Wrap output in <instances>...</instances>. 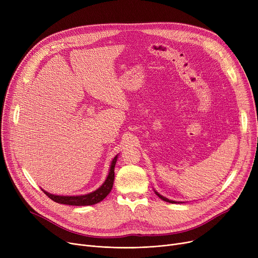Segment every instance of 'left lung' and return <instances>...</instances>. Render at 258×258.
Wrapping results in <instances>:
<instances>
[{"label":"left lung","mask_w":258,"mask_h":258,"mask_svg":"<svg viewBox=\"0 0 258 258\" xmlns=\"http://www.w3.org/2000/svg\"><path fill=\"white\" fill-rule=\"evenodd\" d=\"M155 194L161 199V200H163V201H165V202H167V203H171V204H177V203H178V204H180V203H183V202H175V201H171V200H168L167 198H165V197H163V196H161L159 192H157L156 190H155Z\"/></svg>","instance_id":"8db88e82"}]
</instances>
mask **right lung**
Instances as JSON below:
<instances>
[{
    "label": "right lung",
    "instance_id": "obj_1",
    "mask_svg": "<svg viewBox=\"0 0 258 258\" xmlns=\"http://www.w3.org/2000/svg\"><path fill=\"white\" fill-rule=\"evenodd\" d=\"M118 159V155L114 157L112 160V163L110 165V170H108L107 177L105 181L102 183V185L96 189V190L87 194V195H81V196H57V195H52L48 191L42 190L54 202L59 203V204L64 205H71V206H89V205H95L97 203L101 202L103 199L106 198V196L111 192L113 184H114V178H115V165Z\"/></svg>",
    "mask_w": 258,
    "mask_h": 258
}]
</instances>
